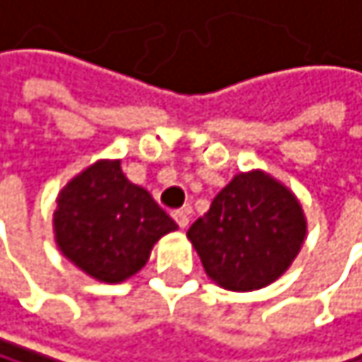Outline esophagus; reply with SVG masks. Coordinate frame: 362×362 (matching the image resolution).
Segmentation results:
<instances>
[{
  "label": "esophagus",
  "mask_w": 362,
  "mask_h": 362,
  "mask_svg": "<svg viewBox=\"0 0 362 362\" xmlns=\"http://www.w3.org/2000/svg\"><path fill=\"white\" fill-rule=\"evenodd\" d=\"M173 219H175V223L180 226V230H185V228L189 226V213H187V211H175V213H173Z\"/></svg>",
  "instance_id": "34e87169"
}]
</instances>
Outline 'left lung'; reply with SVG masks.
I'll return each mask as SVG.
<instances>
[{"mask_svg": "<svg viewBox=\"0 0 362 362\" xmlns=\"http://www.w3.org/2000/svg\"><path fill=\"white\" fill-rule=\"evenodd\" d=\"M206 276L228 291H256L276 282L306 239L296 193L274 175L236 173L187 232Z\"/></svg>", "mask_w": 362, "mask_h": 362, "instance_id": "1", "label": "left lung"}]
</instances>
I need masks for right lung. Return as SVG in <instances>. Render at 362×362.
I'll use <instances>...</instances> for the list:
<instances>
[{"instance_id":"add662e5","label":"right lung","mask_w":362,"mask_h":362,"mask_svg":"<svg viewBox=\"0 0 362 362\" xmlns=\"http://www.w3.org/2000/svg\"><path fill=\"white\" fill-rule=\"evenodd\" d=\"M177 230L121 160H97L56 197L54 239L60 254L86 276L117 284L139 274L160 236Z\"/></svg>"}]
</instances>
